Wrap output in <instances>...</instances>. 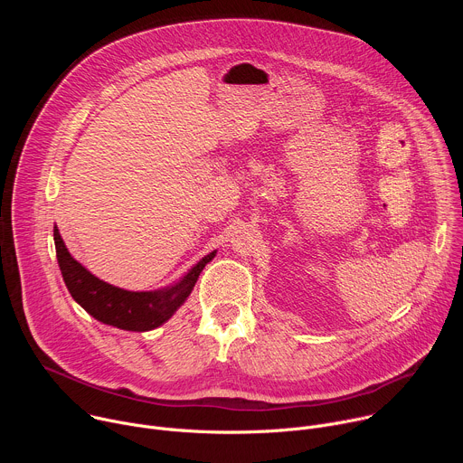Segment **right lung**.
<instances>
[{
  "label": "right lung",
  "instance_id": "add662e5",
  "mask_svg": "<svg viewBox=\"0 0 463 463\" xmlns=\"http://www.w3.org/2000/svg\"><path fill=\"white\" fill-rule=\"evenodd\" d=\"M52 234L58 266L71 297L102 324L126 329V332H150V329L165 324L188 298L197 279H200V273L216 256V250H213L202 258L177 284L170 288L157 291H126L91 275L70 254L56 227Z\"/></svg>",
  "mask_w": 463,
  "mask_h": 463
}]
</instances>
